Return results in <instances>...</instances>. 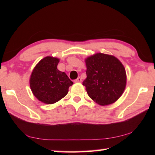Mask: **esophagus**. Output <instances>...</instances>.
Instances as JSON below:
<instances>
[{"mask_svg":"<svg viewBox=\"0 0 155 155\" xmlns=\"http://www.w3.org/2000/svg\"><path fill=\"white\" fill-rule=\"evenodd\" d=\"M74 83H81V81H82V79H81V78L78 77L77 79L74 80Z\"/></svg>","mask_w":155,"mask_h":155,"instance_id":"34e87169","label":"esophagus"}]
</instances>
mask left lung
<instances>
[{
  "label": "left lung",
  "instance_id": "8db88e82",
  "mask_svg": "<svg viewBox=\"0 0 155 155\" xmlns=\"http://www.w3.org/2000/svg\"><path fill=\"white\" fill-rule=\"evenodd\" d=\"M87 78L83 81L88 96L102 106L114 103L122 95L127 74L120 60L111 54L98 52L85 59Z\"/></svg>",
  "mask_w": 155,
  "mask_h": 155
}]
</instances>
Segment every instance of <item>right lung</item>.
Wrapping results in <instances>:
<instances>
[{"label": "right lung", "mask_w": 155, "mask_h": 155, "mask_svg": "<svg viewBox=\"0 0 155 155\" xmlns=\"http://www.w3.org/2000/svg\"><path fill=\"white\" fill-rule=\"evenodd\" d=\"M59 59L47 56L41 59L33 68L29 83L36 98L45 104L58 102L67 95L73 82L65 72L57 69Z\"/></svg>", "instance_id": "add662e5"}]
</instances>
